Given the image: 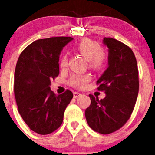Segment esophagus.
Listing matches in <instances>:
<instances>
[{"label":"esophagus","instance_id":"34e87169","mask_svg":"<svg viewBox=\"0 0 155 155\" xmlns=\"http://www.w3.org/2000/svg\"><path fill=\"white\" fill-rule=\"evenodd\" d=\"M81 95V93L78 92V91L74 92V98H78V97H80Z\"/></svg>","mask_w":155,"mask_h":155}]
</instances>
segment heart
<instances>
[{"mask_svg": "<svg viewBox=\"0 0 155 155\" xmlns=\"http://www.w3.org/2000/svg\"><path fill=\"white\" fill-rule=\"evenodd\" d=\"M75 49L88 60L89 66L93 69L100 70L105 65L106 56L102 50H100V46L98 42L89 39H84L77 44ZM67 57L65 55L62 56L60 61V66L61 68H64L67 65ZM91 77L88 74H76L71 76L69 83L74 87L82 88L84 87L86 83L89 81Z\"/></svg>", "mask_w": 155, "mask_h": 155, "instance_id": "1", "label": "heart"}]
</instances>
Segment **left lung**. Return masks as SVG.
<instances>
[{"label":"left lung","mask_w":155,"mask_h":155,"mask_svg":"<svg viewBox=\"0 0 155 155\" xmlns=\"http://www.w3.org/2000/svg\"><path fill=\"white\" fill-rule=\"evenodd\" d=\"M108 47V68L97 81L98 90L105 97L99 100L89 94L91 105L85 110L90 127L95 132L109 134L121 128L130 119L139 91L136 57L130 48L113 38L102 40Z\"/></svg>","instance_id":"obj_1"}]
</instances>
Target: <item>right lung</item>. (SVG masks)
I'll use <instances>...</instances> for the list:
<instances>
[{
	"label": "right lung",
	"instance_id": "obj_1",
	"mask_svg": "<svg viewBox=\"0 0 155 155\" xmlns=\"http://www.w3.org/2000/svg\"><path fill=\"white\" fill-rule=\"evenodd\" d=\"M71 37H51L31 42L16 64L14 92L18 113L31 130L42 135L53 133L63 123L64 111L73 98L67 90L56 95L51 81L60 73L59 58Z\"/></svg>",
	"mask_w": 155,
	"mask_h": 155
}]
</instances>
